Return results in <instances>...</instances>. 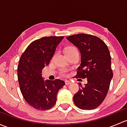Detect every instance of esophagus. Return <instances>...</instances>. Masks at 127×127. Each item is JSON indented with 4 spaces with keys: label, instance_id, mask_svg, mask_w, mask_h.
<instances>
[{
    "label": "esophagus",
    "instance_id": "obj_1",
    "mask_svg": "<svg viewBox=\"0 0 127 127\" xmlns=\"http://www.w3.org/2000/svg\"><path fill=\"white\" fill-rule=\"evenodd\" d=\"M71 84V82L69 81V80H65V84H66V85H68Z\"/></svg>",
    "mask_w": 127,
    "mask_h": 127
}]
</instances>
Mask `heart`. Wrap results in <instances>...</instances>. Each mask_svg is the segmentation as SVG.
Returning <instances> with one entry per match:
<instances>
[{
    "mask_svg": "<svg viewBox=\"0 0 127 127\" xmlns=\"http://www.w3.org/2000/svg\"><path fill=\"white\" fill-rule=\"evenodd\" d=\"M75 50H77V48H75V47H73V46H70V47H67V48H66V54H67V53H70V52H72V51H75ZM67 70L64 69L61 70V74L62 75H66V74H67Z\"/></svg>",
    "mask_w": 127,
    "mask_h": 127,
    "instance_id": "heart-1",
    "label": "heart"
}]
</instances>
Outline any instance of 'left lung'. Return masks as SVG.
Instances as JSON below:
<instances>
[{
  "mask_svg": "<svg viewBox=\"0 0 127 127\" xmlns=\"http://www.w3.org/2000/svg\"><path fill=\"white\" fill-rule=\"evenodd\" d=\"M66 39L81 54L75 78L87 79L85 87L79 84L80 88L74 95V103L81 109H95L104 100L113 77L109 50L101 39L90 34H74Z\"/></svg>",
  "mask_w": 127,
  "mask_h": 127,
  "instance_id": "8db88e82",
  "label": "left lung"
}]
</instances>
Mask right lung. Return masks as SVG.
Instances as JSON below:
<instances>
[{
	"label": "right lung",
	"instance_id": "add662e5",
	"mask_svg": "<svg viewBox=\"0 0 127 127\" xmlns=\"http://www.w3.org/2000/svg\"><path fill=\"white\" fill-rule=\"evenodd\" d=\"M63 39V36H49L35 40L20 57L18 67L20 90L26 101L35 109L45 111L52 108L56 103L59 90L65 85L60 79L44 81L41 74Z\"/></svg>",
	"mask_w": 127,
	"mask_h": 127
}]
</instances>
